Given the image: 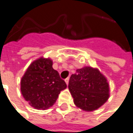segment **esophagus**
<instances>
[{"label": "esophagus", "mask_w": 133, "mask_h": 133, "mask_svg": "<svg viewBox=\"0 0 133 133\" xmlns=\"http://www.w3.org/2000/svg\"><path fill=\"white\" fill-rule=\"evenodd\" d=\"M65 83H66L67 84H68V83H69V77H68L67 78H65Z\"/></svg>", "instance_id": "1"}]
</instances>
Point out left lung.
Here are the masks:
<instances>
[{"label": "left lung", "instance_id": "obj_1", "mask_svg": "<svg viewBox=\"0 0 133 133\" xmlns=\"http://www.w3.org/2000/svg\"><path fill=\"white\" fill-rule=\"evenodd\" d=\"M68 88L75 105L87 111L100 108L109 97L107 79L97 69L91 67L77 69L70 76Z\"/></svg>", "mask_w": 133, "mask_h": 133}]
</instances>
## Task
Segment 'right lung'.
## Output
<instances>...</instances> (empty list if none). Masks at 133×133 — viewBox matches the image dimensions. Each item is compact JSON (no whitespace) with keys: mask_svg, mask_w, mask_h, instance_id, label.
Listing matches in <instances>:
<instances>
[{"mask_svg":"<svg viewBox=\"0 0 133 133\" xmlns=\"http://www.w3.org/2000/svg\"><path fill=\"white\" fill-rule=\"evenodd\" d=\"M67 87L50 59L39 58L29 66L21 80L25 101L36 109H47L55 103L60 92Z\"/></svg>","mask_w":133,"mask_h":133,"instance_id":"obj_1","label":"right lung"}]
</instances>
